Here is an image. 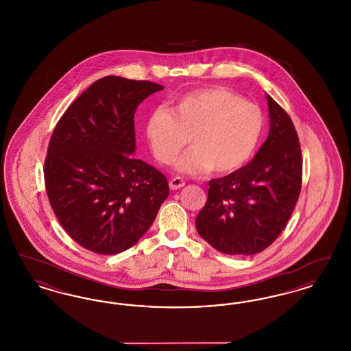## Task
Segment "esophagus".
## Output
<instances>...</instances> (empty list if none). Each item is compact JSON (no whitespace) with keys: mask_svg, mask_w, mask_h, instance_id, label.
<instances>
[{"mask_svg":"<svg viewBox=\"0 0 351 351\" xmlns=\"http://www.w3.org/2000/svg\"><path fill=\"white\" fill-rule=\"evenodd\" d=\"M184 185H185V182H184L182 178H178V176H176V178H172V179L169 180V188L173 189V191L183 188Z\"/></svg>","mask_w":351,"mask_h":351,"instance_id":"obj_1","label":"esophagus"}]
</instances>
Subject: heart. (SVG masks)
I'll list each match as a JSON object with an SVG mask.
<instances>
[{
    "label": "heart",
    "mask_w": 351,
    "mask_h": 351,
    "mask_svg": "<svg viewBox=\"0 0 351 351\" xmlns=\"http://www.w3.org/2000/svg\"><path fill=\"white\" fill-rule=\"evenodd\" d=\"M265 129L261 108L225 86H206L186 92L173 110L158 108L146 123L154 156L168 165L186 146L176 168L186 173L210 169L229 175L247 165Z\"/></svg>",
    "instance_id": "b5f03b06"
}]
</instances>
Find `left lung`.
<instances>
[{"label": "left lung", "mask_w": 351, "mask_h": 351, "mask_svg": "<svg viewBox=\"0 0 351 351\" xmlns=\"http://www.w3.org/2000/svg\"><path fill=\"white\" fill-rule=\"evenodd\" d=\"M269 132L250 163L209 182L196 229L212 247L229 255L267 249L282 233L299 199L301 149L289 116L269 95Z\"/></svg>", "instance_id": "left-lung-1"}]
</instances>
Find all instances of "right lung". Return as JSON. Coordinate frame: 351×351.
<instances>
[{"label":"right lung","mask_w":351,"mask_h":351,"mask_svg":"<svg viewBox=\"0 0 351 351\" xmlns=\"http://www.w3.org/2000/svg\"><path fill=\"white\" fill-rule=\"evenodd\" d=\"M160 84L105 76L66 110L51 136L45 183L68 235L86 250L130 249L169 193L167 178L134 158V114Z\"/></svg>","instance_id":"obj_1"}]
</instances>
